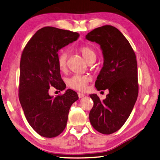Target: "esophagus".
Returning a JSON list of instances; mask_svg holds the SVG:
<instances>
[{"label": "esophagus", "instance_id": "obj_1", "mask_svg": "<svg viewBox=\"0 0 160 160\" xmlns=\"http://www.w3.org/2000/svg\"><path fill=\"white\" fill-rule=\"evenodd\" d=\"M78 95L79 98H82L85 96V95L84 93H82V92H78Z\"/></svg>", "mask_w": 160, "mask_h": 160}]
</instances>
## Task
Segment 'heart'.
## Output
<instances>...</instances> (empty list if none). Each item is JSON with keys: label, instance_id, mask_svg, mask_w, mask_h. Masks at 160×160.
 I'll use <instances>...</instances> for the list:
<instances>
[{"label": "heart", "instance_id": "heart-1", "mask_svg": "<svg viewBox=\"0 0 160 160\" xmlns=\"http://www.w3.org/2000/svg\"><path fill=\"white\" fill-rule=\"evenodd\" d=\"M78 50L89 63H93L97 59V52L92 47L87 45H82L78 48ZM69 52L68 50L61 51L57 57V64L61 71L66 70L68 65ZM91 77L87 75L75 74L67 80V83L70 88L83 91L87 88L88 82L91 81Z\"/></svg>", "mask_w": 160, "mask_h": 160}]
</instances>
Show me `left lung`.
I'll return each mask as SVG.
<instances>
[{
  "instance_id": "1",
  "label": "left lung",
  "mask_w": 160,
  "mask_h": 160,
  "mask_svg": "<svg viewBox=\"0 0 160 160\" xmlns=\"http://www.w3.org/2000/svg\"><path fill=\"white\" fill-rule=\"evenodd\" d=\"M100 44L104 57L95 82L98 91L108 89L106 99L90 95L94 102L89 120L98 132L110 134L121 128L130 116L138 94L136 55L125 36L116 28L106 25L95 28L86 36Z\"/></svg>"
}]
</instances>
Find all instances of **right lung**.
<instances>
[{"label": "right lung", "instance_id": "1", "mask_svg": "<svg viewBox=\"0 0 160 160\" xmlns=\"http://www.w3.org/2000/svg\"><path fill=\"white\" fill-rule=\"evenodd\" d=\"M79 34L54 27L38 30L24 47L20 61L19 99L29 124L40 136H58L67 125L69 110L78 99L68 89L63 95L51 97L52 87H66L57 64L58 51L75 41Z\"/></svg>", "mask_w": 160, "mask_h": 160}]
</instances>
